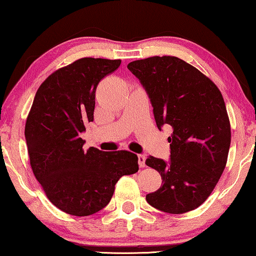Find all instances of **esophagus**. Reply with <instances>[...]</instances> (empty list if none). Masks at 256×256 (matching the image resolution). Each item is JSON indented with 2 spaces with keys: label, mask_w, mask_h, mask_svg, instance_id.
<instances>
[{
  "label": "esophagus",
  "mask_w": 256,
  "mask_h": 256,
  "mask_svg": "<svg viewBox=\"0 0 256 256\" xmlns=\"http://www.w3.org/2000/svg\"><path fill=\"white\" fill-rule=\"evenodd\" d=\"M138 164L140 168H144L146 166V156L144 154H139L138 156Z\"/></svg>",
  "instance_id": "obj_1"
}]
</instances>
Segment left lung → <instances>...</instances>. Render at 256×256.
<instances>
[{
	"label": "left lung",
	"instance_id": "obj_1",
	"mask_svg": "<svg viewBox=\"0 0 256 256\" xmlns=\"http://www.w3.org/2000/svg\"><path fill=\"white\" fill-rule=\"evenodd\" d=\"M150 97L158 128L169 125L170 158L146 164L162 184L146 200L167 214L195 210L210 196L228 161L231 126L225 102L210 78L176 56H150L128 64Z\"/></svg>",
	"mask_w": 256,
	"mask_h": 256
}]
</instances>
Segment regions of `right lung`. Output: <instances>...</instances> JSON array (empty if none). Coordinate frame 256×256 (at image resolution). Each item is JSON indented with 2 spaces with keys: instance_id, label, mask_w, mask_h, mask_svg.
<instances>
[{
  "instance_id": "right-lung-1",
  "label": "right lung",
  "mask_w": 256,
  "mask_h": 256,
  "mask_svg": "<svg viewBox=\"0 0 256 256\" xmlns=\"http://www.w3.org/2000/svg\"><path fill=\"white\" fill-rule=\"evenodd\" d=\"M120 62L82 58L50 75L36 92L25 124L31 168L48 198L66 214L82 217L102 210L118 180L139 169L138 156L128 150L82 148L97 84Z\"/></svg>"
}]
</instances>
